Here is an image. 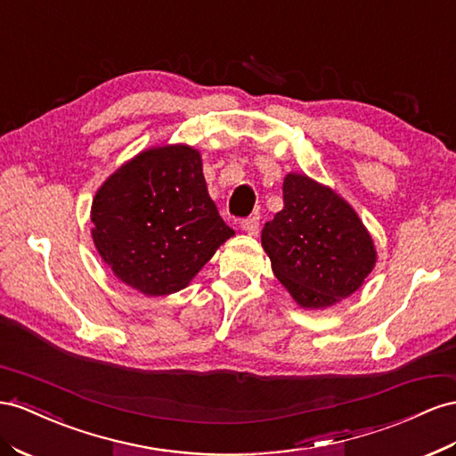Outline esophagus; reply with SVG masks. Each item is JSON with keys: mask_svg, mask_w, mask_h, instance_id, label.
Instances as JSON below:
<instances>
[{"mask_svg": "<svg viewBox=\"0 0 456 456\" xmlns=\"http://www.w3.org/2000/svg\"><path fill=\"white\" fill-rule=\"evenodd\" d=\"M241 230L248 233V236H256V233H258V216L245 218L241 223Z\"/></svg>", "mask_w": 456, "mask_h": 456, "instance_id": "obj_1", "label": "esophagus"}]
</instances>
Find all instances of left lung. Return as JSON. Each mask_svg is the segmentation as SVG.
Instances as JSON below:
<instances>
[{
	"instance_id": "obj_1",
	"label": "left lung",
	"mask_w": 456,
	"mask_h": 456,
	"mask_svg": "<svg viewBox=\"0 0 456 456\" xmlns=\"http://www.w3.org/2000/svg\"><path fill=\"white\" fill-rule=\"evenodd\" d=\"M284 208L265 224L274 276L303 309L347 299L376 266L370 232L334 190L299 172L284 178Z\"/></svg>"
}]
</instances>
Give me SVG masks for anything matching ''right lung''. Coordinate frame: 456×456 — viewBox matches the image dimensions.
Listing matches in <instances>:
<instances>
[{
	"mask_svg": "<svg viewBox=\"0 0 456 456\" xmlns=\"http://www.w3.org/2000/svg\"><path fill=\"white\" fill-rule=\"evenodd\" d=\"M90 216L103 263L147 297L186 288L233 236L207 191L201 153L186 143L150 147L118 167Z\"/></svg>",
	"mask_w": 456,
	"mask_h": 456,
	"instance_id": "obj_1",
	"label": "right lung"
}]
</instances>
